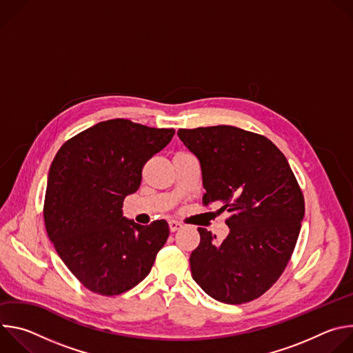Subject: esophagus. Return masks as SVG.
Instances as JSON below:
<instances>
[{"label": "esophagus", "mask_w": 353, "mask_h": 353, "mask_svg": "<svg viewBox=\"0 0 353 353\" xmlns=\"http://www.w3.org/2000/svg\"><path fill=\"white\" fill-rule=\"evenodd\" d=\"M181 228H183V225L179 223V222H176V221H170V222H169V229H170V232H177V230H180Z\"/></svg>", "instance_id": "34e87169"}]
</instances>
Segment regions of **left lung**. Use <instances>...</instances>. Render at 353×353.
Wrapping results in <instances>:
<instances>
[{"label": "left lung", "instance_id": "8db88e82", "mask_svg": "<svg viewBox=\"0 0 353 353\" xmlns=\"http://www.w3.org/2000/svg\"><path fill=\"white\" fill-rule=\"evenodd\" d=\"M177 135L199 161L203 203L230 212L222 241L198 228L191 275L215 300L247 303L286 268L305 216L303 194L285 155L263 135L232 125L181 128Z\"/></svg>", "mask_w": 353, "mask_h": 353}]
</instances>
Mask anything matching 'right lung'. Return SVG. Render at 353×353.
Wrapping results in <instances>:
<instances>
[{
	"instance_id": "right-lung-1",
	"label": "right lung",
	"mask_w": 353,
	"mask_h": 353,
	"mask_svg": "<svg viewBox=\"0 0 353 353\" xmlns=\"http://www.w3.org/2000/svg\"><path fill=\"white\" fill-rule=\"evenodd\" d=\"M173 128L124 119L97 123L68 139L48 170L44 225L60 259L89 290L121 294L152 268L169 237L166 221L142 226L123 216V201L142 168L172 141Z\"/></svg>"
}]
</instances>
